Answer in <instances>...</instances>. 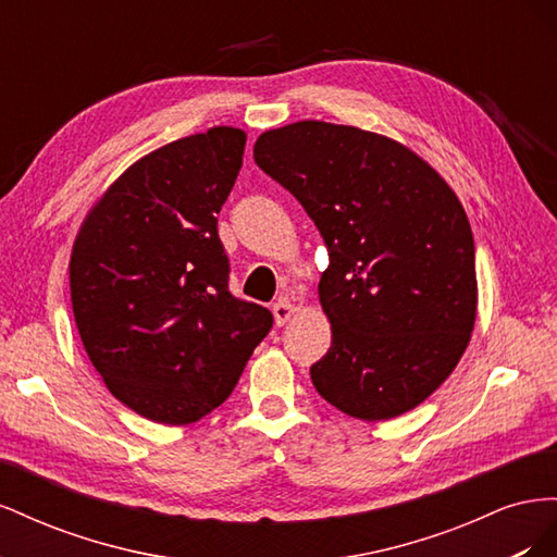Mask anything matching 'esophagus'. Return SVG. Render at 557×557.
<instances>
[{"instance_id": "1", "label": "esophagus", "mask_w": 557, "mask_h": 557, "mask_svg": "<svg viewBox=\"0 0 557 557\" xmlns=\"http://www.w3.org/2000/svg\"><path fill=\"white\" fill-rule=\"evenodd\" d=\"M293 313H295V307L290 305V301L281 299V301H276V305H274V320H276V325H278V327L288 323Z\"/></svg>"}]
</instances>
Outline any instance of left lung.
<instances>
[{
  "instance_id": "left-lung-1",
  "label": "left lung",
  "mask_w": 557,
  "mask_h": 557,
  "mask_svg": "<svg viewBox=\"0 0 557 557\" xmlns=\"http://www.w3.org/2000/svg\"><path fill=\"white\" fill-rule=\"evenodd\" d=\"M252 158L327 246L318 293L332 346L311 364L318 395L360 420L411 411L450 376L476 320L474 237L458 197L413 150L348 125L269 129Z\"/></svg>"
}]
</instances>
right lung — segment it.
<instances>
[{"label": "right lung", "instance_id": "obj_1", "mask_svg": "<svg viewBox=\"0 0 557 557\" xmlns=\"http://www.w3.org/2000/svg\"><path fill=\"white\" fill-rule=\"evenodd\" d=\"M246 134L213 127L134 162L83 223L70 262L81 342L125 407L164 425L230 397L274 325L230 293L218 218Z\"/></svg>", "mask_w": 557, "mask_h": 557}]
</instances>
